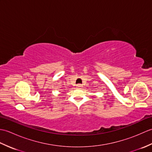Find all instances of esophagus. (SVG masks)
<instances>
[{
  "label": "esophagus",
  "instance_id": "esophagus-1",
  "mask_svg": "<svg viewBox=\"0 0 152 152\" xmlns=\"http://www.w3.org/2000/svg\"><path fill=\"white\" fill-rule=\"evenodd\" d=\"M76 87H77V88H82V84H78V85H77L76 86Z\"/></svg>",
  "mask_w": 152,
  "mask_h": 152
}]
</instances>
